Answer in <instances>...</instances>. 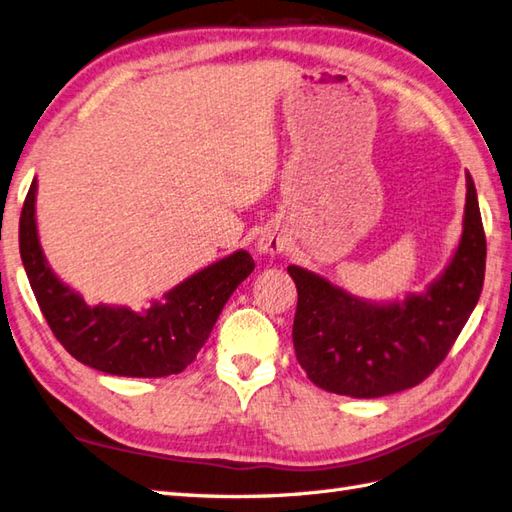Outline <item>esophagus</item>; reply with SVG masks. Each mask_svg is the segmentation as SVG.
<instances>
[{
  "mask_svg": "<svg viewBox=\"0 0 512 512\" xmlns=\"http://www.w3.org/2000/svg\"><path fill=\"white\" fill-rule=\"evenodd\" d=\"M285 245H287V238L282 236L278 230H263L256 241L258 252L263 256H276L282 252V249H285Z\"/></svg>",
  "mask_w": 512,
  "mask_h": 512,
  "instance_id": "1",
  "label": "esophagus"
}]
</instances>
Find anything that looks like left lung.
Listing matches in <instances>:
<instances>
[{
    "label": "left lung",
    "instance_id": "8db88e82",
    "mask_svg": "<svg viewBox=\"0 0 512 512\" xmlns=\"http://www.w3.org/2000/svg\"><path fill=\"white\" fill-rule=\"evenodd\" d=\"M462 236L442 274L423 293L403 300L357 298L298 265L287 271L298 287L293 348L317 388L379 399L414 388L436 370L480 300L486 236L478 192L469 173Z\"/></svg>",
    "mask_w": 512,
    "mask_h": 512
}]
</instances>
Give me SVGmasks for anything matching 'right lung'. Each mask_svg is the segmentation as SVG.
Wrapping results in <instances>:
<instances>
[{"label": "right lung", "instance_id": "right-lung-1", "mask_svg": "<svg viewBox=\"0 0 512 512\" xmlns=\"http://www.w3.org/2000/svg\"><path fill=\"white\" fill-rule=\"evenodd\" d=\"M19 254L52 333L85 366L116 377H168L195 361L225 302L254 271L245 249L199 269L133 311L116 304H87L83 295L54 274L37 230V177L32 179L19 219Z\"/></svg>", "mask_w": 512, "mask_h": 512}]
</instances>
